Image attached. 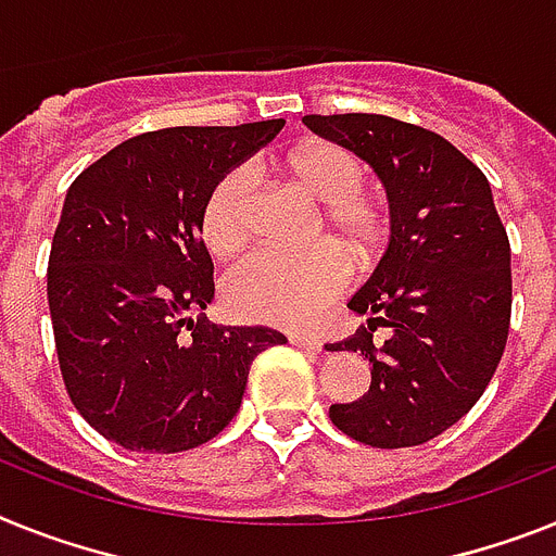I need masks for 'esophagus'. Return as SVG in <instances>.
Instances as JSON below:
<instances>
[{
    "label": "esophagus",
    "instance_id": "1",
    "mask_svg": "<svg viewBox=\"0 0 556 556\" xmlns=\"http://www.w3.org/2000/svg\"><path fill=\"white\" fill-rule=\"evenodd\" d=\"M289 343L303 351H324V340L312 334H289Z\"/></svg>",
    "mask_w": 556,
    "mask_h": 556
}]
</instances>
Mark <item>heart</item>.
I'll list each match as a JSON object with an SVG mask.
<instances>
[{"label": "heart", "instance_id": "obj_1", "mask_svg": "<svg viewBox=\"0 0 556 556\" xmlns=\"http://www.w3.org/2000/svg\"><path fill=\"white\" fill-rule=\"evenodd\" d=\"M289 177L303 191L324 202L331 230L357 258H368L386 241V211L363 188L365 168L359 156L340 142L312 140L287 156ZM255 199V174L236 165L207 193L202 230L216 255L239 253L250 239V211ZM351 281V264L334 244L306 253L258 250L227 275L225 298L230 309L250 320L275 326H312L324 317Z\"/></svg>", "mask_w": 556, "mask_h": 556}]
</instances>
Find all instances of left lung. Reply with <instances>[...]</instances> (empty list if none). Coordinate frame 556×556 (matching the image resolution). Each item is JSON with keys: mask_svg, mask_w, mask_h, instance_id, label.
Segmentation results:
<instances>
[{"mask_svg": "<svg viewBox=\"0 0 556 556\" xmlns=\"http://www.w3.org/2000/svg\"><path fill=\"white\" fill-rule=\"evenodd\" d=\"M377 170L391 241L349 309L368 317L329 351H359L371 388L329 419L379 450L416 447L467 414L504 357L511 317L509 236L492 188L441 135L386 115H306ZM377 325L392 334L372 343Z\"/></svg>", "mask_w": 556, "mask_h": 556, "instance_id": "1", "label": "left lung"}]
</instances>
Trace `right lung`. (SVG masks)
<instances>
[{
	"label": "right lung",
	"mask_w": 556,
	"mask_h": 556,
	"mask_svg": "<svg viewBox=\"0 0 556 556\" xmlns=\"http://www.w3.org/2000/svg\"><path fill=\"white\" fill-rule=\"evenodd\" d=\"M281 129L261 121L146 131L70 185L47 301L66 393L103 439L135 453L205 444L239 414L253 359L287 343L267 326L202 315L213 301L207 193Z\"/></svg>",
	"instance_id": "right-lung-1"
}]
</instances>
